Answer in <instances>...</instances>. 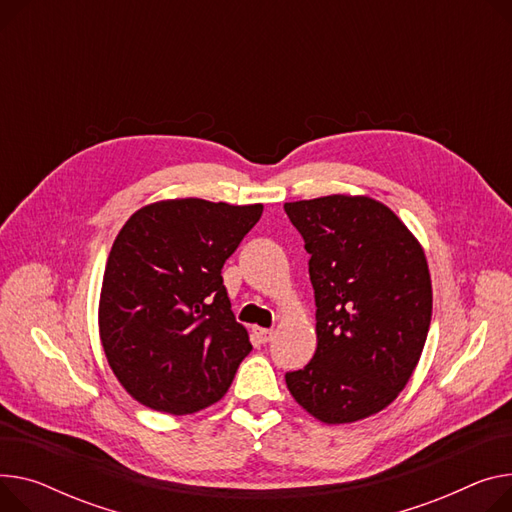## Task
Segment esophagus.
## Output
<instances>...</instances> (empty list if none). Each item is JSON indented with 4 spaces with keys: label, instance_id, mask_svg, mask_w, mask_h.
Returning a JSON list of instances; mask_svg holds the SVG:
<instances>
[{
    "label": "esophagus",
    "instance_id": "34e87169",
    "mask_svg": "<svg viewBox=\"0 0 512 512\" xmlns=\"http://www.w3.org/2000/svg\"><path fill=\"white\" fill-rule=\"evenodd\" d=\"M253 335H255V339H257L259 344H267L269 339H271V335H274V331L265 329V327H253Z\"/></svg>",
    "mask_w": 512,
    "mask_h": 512
}]
</instances>
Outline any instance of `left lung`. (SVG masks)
<instances>
[{"instance_id": "left-lung-1", "label": "left lung", "mask_w": 512, "mask_h": 512, "mask_svg": "<svg viewBox=\"0 0 512 512\" xmlns=\"http://www.w3.org/2000/svg\"><path fill=\"white\" fill-rule=\"evenodd\" d=\"M311 255L317 350L286 372L292 397L325 424L387 407L426 344L432 286L420 243L383 203L327 195L284 206Z\"/></svg>"}]
</instances>
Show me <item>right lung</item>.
Here are the masks:
<instances>
[{
  "mask_svg": "<svg viewBox=\"0 0 512 512\" xmlns=\"http://www.w3.org/2000/svg\"><path fill=\"white\" fill-rule=\"evenodd\" d=\"M261 203L168 199L117 234L100 292V342L125 391L173 416L228 391L253 350L222 280L226 259L259 222Z\"/></svg>",
  "mask_w": 512,
  "mask_h": 512,
  "instance_id": "add662e5",
  "label": "right lung"
}]
</instances>
